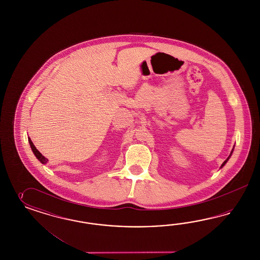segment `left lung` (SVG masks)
Returning a JSON list of instances; mask_svg holds the SVG:
<instances>
[{
  "label": "left lung",
  "mask_w": 260,
  "mask_h": 260,
  "mask_svg": "<svg viewBox=\"0 0 260 260\" xmlns=\"http://www.w3.org/2000/svg\"><path fill=\"white\" fill-rule=\"evenodd\" d=\"M234 149H235V146H234V148H233V150H232V151H231V153H230V155H229V157L227 158V159H226V160H225V161H224V162H223V164H222V165H221L220 168H223V167H224V166H225V164H226V163H227V162H228L229 159H230V158H231V156H232V154H233V152H234Z\"/></svg>",
  "instance_id": "left-lung-1"
}]
</instances>
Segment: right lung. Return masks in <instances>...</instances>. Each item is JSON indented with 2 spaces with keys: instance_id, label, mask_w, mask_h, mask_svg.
<instances>
[{
  "instance_id": "right-lung-1",
  "label": "right lung",
  "mask_w": 260,
  "mask_h": 260,
  "mask_svg": "<svg viewBox=\"0 0 260 260\" xmlns=\"http://www.w3.org/2000/svg\"><path fill=\"white\" fill-rule=\"evenodd\" d=\"M28 142H29V145H30V148H31V150L33 151V153H34V155L36 156V158L39 160L40 162L42 163V164H47V161H48V159L45 157L41 152H40L39 150L36 149V147L34 146V144L32 143L31 139L28 137Z\"/></svg>"
}]
</instances>
